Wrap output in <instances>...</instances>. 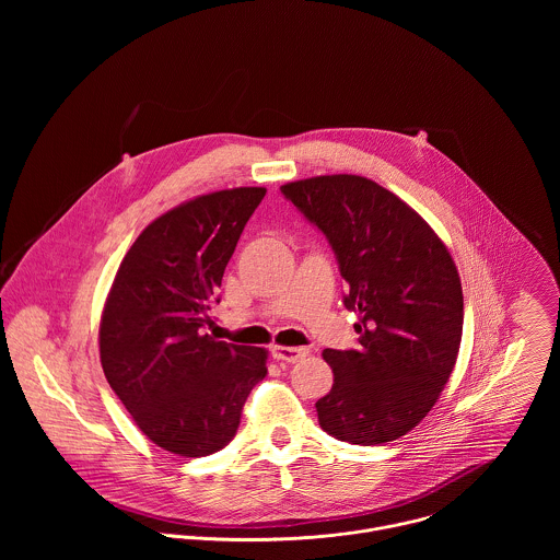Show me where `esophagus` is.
<instances>
[{
	"label": "esophagus",
	"instance_id": "esophagus-1",
	"mask_svg": "<svg viewBox=\"0 0 560 560\" xmlns=\"http://www.w3.org/2000/svg\"><path fill=\"white\" fill-rule=\"evenodd\" d=\"M306 353H308L306 347H284V345H273V347H271V355H273L276 360L291 362V364L304 360Z\"/></svg>",
	"mask_w": 560,
	"mask_h": 560
}]
</instances>
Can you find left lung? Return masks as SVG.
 Here are the masks:
<instances>
[{"label": "left lung", "instance_id": "1", "mask_svg": "<svg viewBox=\"0 0 560 560\" xmlns=\"http://www.w3.org/2000/svg\"><path fill=\"white\" fill-rule=\"evenodd\" d=\"M282 194L327 237L360 315L358 349H325L331 390L317 400L323 431L375 446L411 431L444 390L462 345L464 293L435 231L371 178L313 176Z\"/></svg>", "mask_w": 560, "mask_h": 560}]
</instances>
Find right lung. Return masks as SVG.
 <instances>
[{
    "label": "right lung",
    "mask_w": 560,
    "mask_h": 560,
    "mask_svg": "<svg viewBox=\"0 0 560 560\" xmlns=\"http://www.w3.org/2000/svg\"><path fill=\"white\" fill-rule=\"evenodd\" d=\"M265 187L196 196L151 222L107 293L98 351L107 384L167 453L205 457L237 433L267 349L205 334L224 269Z\"/></svg>",
    "instance_id": "obj_1"
}]
</instances>
